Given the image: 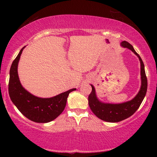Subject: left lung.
<instances>
[{
  "label": "left lung",
  "mask_w": 157,
  "mask_h": 157,
  "mask_svg": "<svg viewBox=\"0 0 157 157\" xmlns=\"http://www.w3.org/2000/svg\"><path fill=\"white\" fill-rule=\"evenodd\" d=\"M121 46L131 50L132 51L137 55L140 62V75H141V86L138 94L128 102L121 103V104H107L102 103L98 100L95 95V89L93 85L91 93L89 95V105L95 116L101 120L110 122V123H117L123 121L132 116L136 110L139 108L145 96L147 89V79L145 75V66L141 58L139 55L135 51L134 48L131 44L126 41L121 42Z\"/></svg>",
  "instance_id": "obj_1"
}]
</instances>
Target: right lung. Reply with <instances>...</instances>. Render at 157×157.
<instances>
[{"label": "right lung", "mask_w": 157, "mask_h": 157, "mask_svg": "<svg viewBox=\"0 0 157 157\" xmlns=\"http://www.w3.org/2000/svg\"><path fill=\"white\" fill-rule=\"evenodd\" d=\"M24 48L20 50L10 68L8 85L10 97L20 112L29 120L35 123H48L62 113L69 94L76 89H70L50 98H38L28 92L21 84L17 72L18 61Z\"/></svg>", "instance_id": "right-lung-1"}]
</instances>
